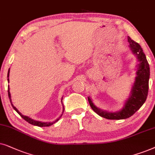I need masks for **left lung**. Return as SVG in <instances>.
<instances>
[{
	"label": "left lung",
	"mask_w": 155,
	"mask_h": 155,
	"mask_svg": "<svg viewBox=\"0 0 155 155\" xmlns=\"http://www.w3.org/2000/svg\"><path fill=\"white\" fill-rule=\"evenodd\" d=\"M127 41L130 43L132 51L137 56L138 61V69L135 81L132 88L130 95L125 102L122 110L115 113H110L104 111L97 107L92 102L90 97H88L90 106L97 114L104 118L109 120L126 119L132 116L136 111L139 110L145 102L149 89L150 79V65L147 60L145 53L143 52L140 45L127 37Z\"/></svg>",
	"instance_id": "1"
}]
</instances>
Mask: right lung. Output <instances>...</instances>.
I'll list each match as a JSON object with an SVG mask.
<instances>
[{
    "instance_id": "1",
    "label": "right lung",
    "mask_w": 155,
    "mask_h": 155,
    "mask_svg": "<svg viewBox=\"0 0 155 155\" xmlns=\"http://www.w3.org/2000/svg\"><path fill=\"white\" fill-rule=\"evenodd\" d=\"M9 73H10V69L8 70V78L9 77ZM8 81L9 82V79H8ZM8 97H9V98H10V103H11V105H12V106H13V108L14 110H15L16 111V112H17V113H18V114H19V115H20V116H21V117H22V118H23V119L27 121V122L29 123H30V124H32V125H36V126H39V127H48V126H50V125H53L54 123H56L57 121H58L59 119L60 118V117H61V115H61V116L59 117L58 119H57L56 121H54V122H52V123H42V122H40V121L34 120L32 119V118H30V117H28V116H25V115H22V113H20L19 111H18V109L16 108L15 106H13V104H12V102H11V98H11V97H10V91H9V88H8ZM61 103H62V99H61ZM64 110H63V111H64Z\"/></svg>"
}]
</instances>
